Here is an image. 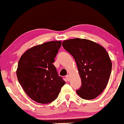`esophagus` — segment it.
Wrapping results in <instances>:
<instances>
[{
  "instance_id": "obj_1",
  "label": "esophagus",
  "mask_w": 124,
  "mask_h": 124,
  "mask_svg": "<svg viewBox=\"0 0 124 124\" xmlns=\"http://www.w3.org/2000/svg\"><path fill=\"white\" fill-rule=\"evenodd\" d=\"M65 78H66V79L68 81H69V80H70V76H69V75H66V76H65Z\"/></svg>"
}]
</instances>
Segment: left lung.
Segmentation results:
<instances>
[{"mask_svg": "<svg viewBox=\"0 0 124 124\" xmlns=\"http://www.w3.org/2000/svg\"><path fill=\"white\" fill-rule=\"evenodd\" d=\"M62 45L76 62L82 82L77 93L85 100L96 98L106 88L111 74L112 63L107 51L85 39L64 40Z\"/></svg>", "mask_w": 124, "mask_h": 124, "instance_id": "8db88e82", "label": "left lung"}]
</instances>
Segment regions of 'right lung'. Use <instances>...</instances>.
Listing matches in <instances>:
<instances>
[{"instance_id": "add662e5", "label": "right lung", "mask_w": 124, "mask_h": 124, "mask_svg": "<svg viewBox=\"0 0 124 124\" xmlns=\"http://www.w3.org/2000/svg\"><path fill=\"white\" fill-rule=\"evenodd\" d=\"M61 45V41H51L33 46L19 60L17 79L25 92L36 102L53 101L65 84L53 64Z\"/></svg>"}]
</instances>
